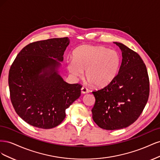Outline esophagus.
Segmentation results:
<instances>
[{
    "label": "esophagus",
    "instance_id": "obj_1",
    "mask_svg": "<svg viewBox=\"0 0 160 160\" xmlns=\"http://www.w3.org/2000/svg\"><path fill=\"white\" fill-rule=\"evenodd\" d=\"M81 93H83V94L88 93H89V90H88V88L83 86V87H82V88H81Z\"/></svg>",
    "mask_w": 160,
    "mask_h": 160
}]
</instances>
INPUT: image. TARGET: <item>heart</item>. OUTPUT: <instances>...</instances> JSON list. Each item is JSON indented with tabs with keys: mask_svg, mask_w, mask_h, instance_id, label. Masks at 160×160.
Here are the masks:
<instances>
[{
	"mask_svg": "<svg viewBox=\"0 0 160 160\" xmlns=\"http://www.w3.org/2000/svg\"><path fill=\"white\" fill-rule=\"evenodd\" d=\"M73 60L67 61V69L75 77L85 75L97 88H104L112 82L119 69L121 57L118 51L102 46L83 45L73 52Z\"/></svg>",
	"mask_w": 160,
	"mask_h": 160,
	"instance_id": "obj_1",
	"label": "heart"
}]
</instances>
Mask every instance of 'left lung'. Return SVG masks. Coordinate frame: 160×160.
Masks as SVG:
<instances>
[{
    "label": "left lung",
    "instance_id": "8db88e82",
    "mask_svg": "<svg viewBox=\"0 0 160 160\" xmlns=\"http://www.w3.org/2000/svg\"><path fill=\"white\" fill-rule=\"evenodd\" d=\"M114 43L122 51L118 74L108 86L92 91L95 98L93 119L107 130L133 124L142 114L149 95V76L141 57L122 43Z\"/></svg>",
    "mask_w": 160,
    "mask_h": 160
}]
</instances>
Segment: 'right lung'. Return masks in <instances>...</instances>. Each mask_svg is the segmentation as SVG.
I'll use <instances>...</instances> for the list:
<instances>
[{
    "label": "right lung",
    "mask_w": 160,
    "mask_h": 160,
    "mask_svg": "<svg viewBox=\"0 0 160 160\" xmlns=\"http://www.w3.org/2000/svg\"><path fill=\"white\" fill-rule=\"evenodd\" d=\"M69 44L68 37L31 42L19 52L9 70L13 108L34 127L59 125L66 117L65 110L81 95V84L67 83L58 74L60 62L57 60H63Z\"/></svg>",
    "instance_id": "right-lung-1"
}]
</instances>
